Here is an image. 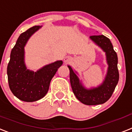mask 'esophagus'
Listing matches in <instances>:
<instances>
[{"label":"esophagus","mask_w":132,"mask_h":132,"mask_svg":"<svg viewBox=\"0 0 132 132\" xmlns=\"http://www.w3.org/2000/svg\"><path fill=\"white\" fill-rule=\"evenodd\" d=\"M70 61H71V58L69 56H66L64 58V62L65 64H68L69 62H70Z\"/></svg>","instance_id":"esophagus-1"}]
</instances>
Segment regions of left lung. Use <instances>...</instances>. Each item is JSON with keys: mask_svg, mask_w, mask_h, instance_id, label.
I'll return each mask as SVG.
<instances>
[{"mask_svg": "<svg viewBox=\"0 0 132 132\" xmlns=\"http://www.w3.org/2000/svg\"><path fill=\"white\" fill-rule=\"evenodd\" d=\"M89 38L106 55L108 68L104 79L97 86L87 88L79 78V73L68 65L70 81L74 94L81 103L86 105L102 104L111 97L118 83L119 78L117 68L118 57L109 38L104 35L91 36Z\"/></svg>", "mask_w": 132, "mask_h": 132, "instance_id": "1", "label": "left lung"}]
</instances>
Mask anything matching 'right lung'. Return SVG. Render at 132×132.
<instances>
[{"instance_id":"1","label":"right lung","mask_w":132,"mask_h":132,"mask_svg":"<svg viewBox=\"0 0 132 132\" xmlns=\"http://www.w3.org/2000/svg\"><path fill=\"white\" fill-rule=\"evenodd\" d=\"M42 28L36 26L21 33L11 52L7 66L9 85L13 95L21 101L32 102L45 96L51 79L63 64L57 60L36 71L30 70L25 63V48L31 36Z\"/></svg>"}]
</instances>
